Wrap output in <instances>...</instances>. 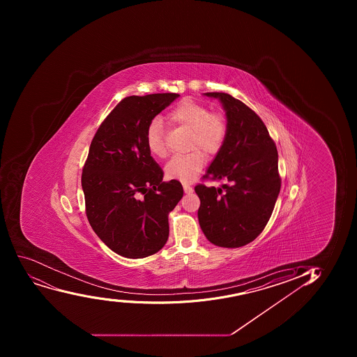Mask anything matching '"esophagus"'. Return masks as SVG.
<instances>
[{
    "label": "esophagus",
    "instance_id": "34e87169",
    "mask_svg": "<svg viewBox=\"0 0 357 357\" xmlns=\"http://www.w3.org/2000/svg\"><path fill=\"white\" fill-rule=\"evenodd\" d=\"M183 188H184V192L185 193H192L193 192V188H191L190 185L188 184H183Z\"/></svg>",
    "mask_w": 357,
    "mask_h": 357
}]
</instances>
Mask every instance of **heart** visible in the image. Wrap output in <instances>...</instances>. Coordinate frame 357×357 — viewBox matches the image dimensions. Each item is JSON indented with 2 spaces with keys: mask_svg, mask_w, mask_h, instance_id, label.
I'll use <instances>...</instances> for the list:
<instances>
[{
  "mask_svg": "<svg viewBox=\"0 0 357 357\" xmlns=\"http://www.w3.org/2000/svg\"><path fill=\"white\" fill-rule=\"evenodd\" d=\"M169 123L181 126L191 130L188 149L193 151L186 155H174L165 166L166 176L169 179L190 183L205 165L206 155H215L226 142L228 124L221 114L212 113L208 107L193 100H184L178 103L167 115ZM145 141L152 155L164 158L167 155L165 134L162 121L153 119L145 132ZM198 148V151H195Z\"/></svg>",
  "mask_w": 357,
  "mask_h": 357,
  "instance_id": "obj_1",
  "label": "heart"
}]
</instances>
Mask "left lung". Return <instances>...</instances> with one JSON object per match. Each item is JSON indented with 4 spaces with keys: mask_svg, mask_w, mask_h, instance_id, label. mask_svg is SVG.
I'll return each mask as SVG.
<instances>
[{
    "mask_svg": "<svg viewBox=\"0 0 357 357\" xmlns=\"http://www.w3.org/2000/svg\"><path fill=\"white\" fill-rule=\"evenodd\" d=\"M205 96L220 100L228 132L204 178L227 183L218 188L195 186L199 225L211 243L243 247L263 231L275 208L280 191L278 152L254 110L227 93Z\"/></svg>",
    "mask_w": 357,
    "mask_h": 357,
    "instance_id": "8db88e82",
    "label": "left lung"
}]
</instances>
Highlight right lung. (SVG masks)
<instances>
[{"label": "right lung", "mask_w": 357, "mask_h": 357, "mask_svg": "<svg viewBox=\"0 0 357 357\" xmlns=\"http://www.w3.org/2000/svg\"><path fill=\"white\" fill-rule=\"evenodd\" d=\"M176 98H124L89 146L82 176L86 215L100 240L123 257H148L165 245L169 212L184 195L179 181H162L145 141L149 123Z\"/></svg>", "instance_id": "add662e5"}]
</instances>
